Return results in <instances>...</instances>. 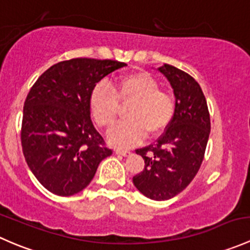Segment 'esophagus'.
<instances>
[{
	"mask_svg": "<svg viewBox=\"0 0 250 250\" xmlns=\"http://www.w3.org/2000/svg\"><path fill=\"white\" fill-rule=\"evenodd\" d=\"M115 152L117 153V155H122V156H127L129 155L130 151L129 150H123V148H116Z\"/></svg>",
	"mask_w": 250,
	"mask_h": 250,
	"instance_id": "obj_1",
	"label": "esophagus"
}]
</instances>
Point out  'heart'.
Segmentation results:
<instances>
[{"mask_svg": "<svg viewBox=\"0 0 250 250\" xmlns=\"http://www.w3.org/2000/svg\"><path fill=\"white\" fill-rule=\"evenodd\" d=\"M157 80L144 71L132 72L120 78L116 89L105 82L93 87L89 94V109L95 122L110 128L117 118L121 104H128L127 120L110 130L107 138L117 146H130L146 137L162 132L170 123L175 100L168 90L158 88Z\"/></svg>", "mask_w": 250, "mask_h": 250, "instance_id": "1", "label": "heart"}]
</instances>
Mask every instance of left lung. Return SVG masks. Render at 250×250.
<instances>
[{"instance_id": "1", "label": "left lung", "mask_w": 250, "mask_h": 250, "mask_svg": "<svg viewBox=\"0 0 250 250\" xmlns=\"http://www.w3.org/2000/svg\"><path fill=\"white\" fill-rule=\"evenodd\" d=\"M158 71L170 82L175 111L155 144L135 150L145 161V167L133 176V183L147 198L166 201L186 188L200 169L210 133V117L195 78L169 64L158 67Z\"/></svg>"}]
</instances>
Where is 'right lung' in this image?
I'll return each instance as SVG.
<instances>
[{
    "label": "right lung",
    "mask_w": 250,
    "mask_h": 250,
    "mask_svg": "<svg viewBox=\"0 0 250 250\" xmlns=\"http://www.w3.org/2000/svg\"><path fill=\"white\" fill-rule=\"evenodd\" d=\"M117 60L75 58L50 66L24 103L21 147L37 180L58 196L87 188L98 166L112 155L90 120L89 94L106 75L125 66Z\"/></svg>",
    "instance_id": "1"
}]
</instances>
